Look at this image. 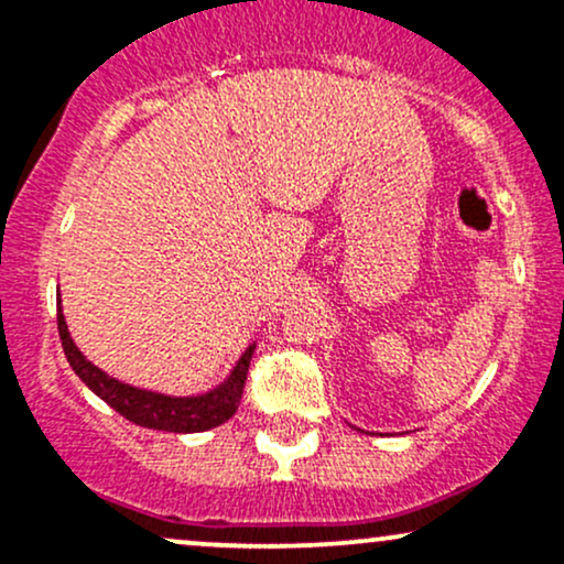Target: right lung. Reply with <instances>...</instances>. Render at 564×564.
<instances>
[{
	"instance_id": "add662e5",
	"label": "right lung",
	"mask_w": 564,
	"mask_h": 564,
	"mask_svg": "<svg viewBox=\"0 0 564 564\" xmlns=\"http://www.w3.org/2000/svg\"><path fill=\"white\" fill-rule=\"evenodd\" d=\"M57 334H61L63 352H66L70 368L97 398L106 400L113 411H119L132 424L161 432H204L228 422L232 413L238 411V403H241L246 373H249L251 355H254V345H251L241 355L238 366L232 368L228 381L219 384L217 390L198 394V398H166V394L121 384V381L111 379L100 368L89 364L68 336V326L63 321L61 310H57Z\"/></svg>"
}]
</instances>
